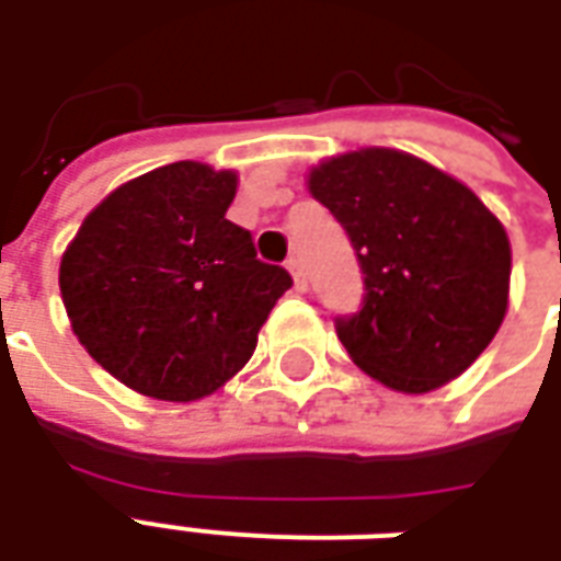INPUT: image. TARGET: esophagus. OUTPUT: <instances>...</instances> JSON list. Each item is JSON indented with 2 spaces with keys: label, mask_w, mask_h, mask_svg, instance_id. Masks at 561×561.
Instances as JSON below:
<instances>
[{
  "label": "esophagus",
  "mask_w": 561,
  "mask_h": 561,
  "mask_svg": "<svg viewBox=\"0 0 561 561\" xmlns=\"http://www.w3.org/2000/svg\"><path fill=\"white\" fill-rule=\"evenodd\" d=\"M285 267H288V273L294 276V285H297V288H304V270H300V257L291 255L288 261H285Z\"/></svg>",
  "instance_id": "1"
}]
</instances>
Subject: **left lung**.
<instances>
[{
	"label": "left lung",
	"mask_w": 561,
	"mask_h": 561,
	"mask_svg": "<svg viewBox=\"0 0 561 561\" xmlns=\"http://www.w3.org/2000/svg\"><path fill=\"white\" fill-rule=\"evenodd\" d=\"M352 240L364 300L336 336L364 373L402 393L457 378L507 309L511 245L478 195L397 149H360L309 173Z\"/></svg>",
	"instance_id": "8db88e82"
}]
</instances>
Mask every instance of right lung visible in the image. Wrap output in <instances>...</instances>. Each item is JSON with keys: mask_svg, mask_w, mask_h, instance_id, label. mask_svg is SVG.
Masks as SVG:
<instances>
[{"mask_svg": "<svg viewBox=\"0 0 561 561\" xmlns=\"http://www.w3.org/2000/svg\"><path fill=\"white\" fill-rule=\"evenodd\" d=\"M233 192L231 171L173 161L104 197L62 255L80 345L144 397L192 402L221 388L294 285L225 219Z\"/></svg>", "mask_w": 561, "mask_h": 561, "instance_id": "add662e5", "label": "right lung"}]
</instances>
